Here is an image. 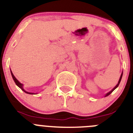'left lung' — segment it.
I'll list each match as a JSON object with an SVG mask.
<instances>
[{"instance_id": "1", "label": "left lung", "mask_w": 133, "mask_h": 133, "mask_svg": "<svg viewBox=\"0 0 133 133\" xmlns=\"http://www.w3.org/2000/svg\"><path fill=\"white\" fill-rule=\"evenodd\" d=\"M122 77H123V72H122L121 75V77H120V78H119V81H118V84H117V85L115 86V87H114V88H113V89H112V90H110V92H108V93H107V94H106V95H105V96H104V97H107V96H109V95H110V93H112V91H113V90H115V89H117V87H118V85H119V84H120V82H121V78H122Z\"/></svg>"}]
</instances>
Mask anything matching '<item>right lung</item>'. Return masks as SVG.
I'll return each mask as SVG.
<instances>
[{"label": "right lung", "mask_w": 133, "mask_h": 133, "mask_svg": "<svg viewBox=\"0 0 133 133\" xmlns=\"http://www.w3.org/2000/svg\"><path fill=\"white\" fill-rule=\"evenodd\" d=\"M10 72H11V75H12V78H13L14 81H15V83H16V85L18 86V87H19L20 89H21V90H23V91H24V92H26V93H27V94H30V95H34V94H35V93H33V92H27V91H26V90H24V89H23V84H22V83H20L19 81H18V80L16 79V78H15V76H14V75H13V74H12V72L11 70H10Z\"/></svg>", "instance_id": "add662e5"}]
</instances>
